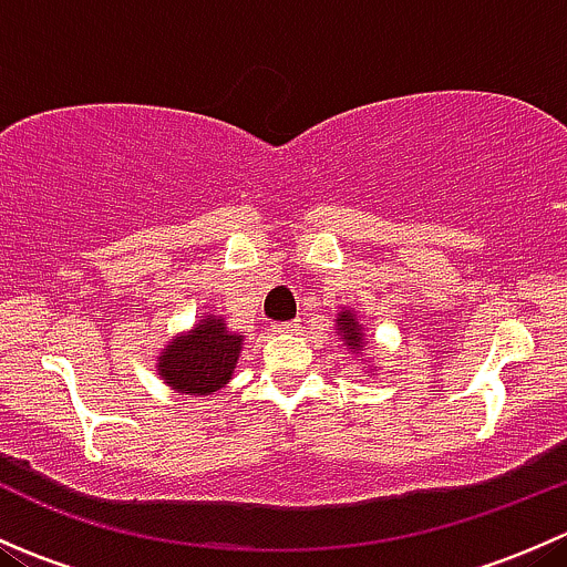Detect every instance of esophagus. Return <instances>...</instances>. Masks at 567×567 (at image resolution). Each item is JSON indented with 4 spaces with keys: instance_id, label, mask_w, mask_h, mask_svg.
I'll return each instance as SVG.
<instances>
[{
    "instance_id": "1",
    "label": "esophagus",
    "mask_w": 567,
    "mask_h": 567,
    "mask_svg": "<svg viewBox=\"0 0 567 567\" xmlns=\"http://www.w3.org/2000/svg\"><path fill=\"white\" fill-rule=\"evenodd\" d=\"M274 329H277V331H299L301 323H299V320H285V323H277Z\"/></svg>"
}]
</instances>
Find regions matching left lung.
<instances>
[{
	"label": "left lung",
	"mask_w": 567,
	"mask_h": 567,
	"mask_svg": "<svg viewBox=\"0 0 567 567\" xmlns=\"http://www.w3.org/2000/svg\"><path fill=\"white\" fill-rule=\"evenodd\" d=\"M337 326H340V337L359 351L362 346V329H359V320L353 318L351 310H342L340 318H337Z\"/></svg>",
	"instance_id": "1"
}]
</instances>
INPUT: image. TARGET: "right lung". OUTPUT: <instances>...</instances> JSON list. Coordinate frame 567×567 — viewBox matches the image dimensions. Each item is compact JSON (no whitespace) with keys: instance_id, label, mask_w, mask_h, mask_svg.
<instances>
[{"instance_id":"right-lung-1","label":"right lung","mask_w":567,"mask_h":567,"mask_svg":"<svg viewBox=\"0 0 567 567\" xmlns=\"http://www.w3.org/2000/svg\"><path fill=\"white\" fill-rule=\"evenodd\" d=\"M241 353V334H230L219 318L205 316L197 329L177 337L164 357H158V375L177 392L210 394L230 381Z\"/></svg>"}]
</instances>
